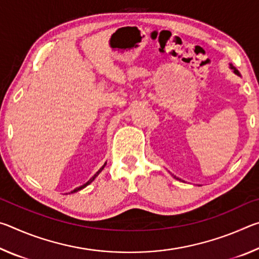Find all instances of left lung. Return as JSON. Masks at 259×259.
Returning a JSON list of instances; mask_svg holds the SVG:
<instances>
[{
  "mask_svg": "<svg viewBox=\"0 0 259 259\" xmlns=\"http://www.w3.org/2000/svg\"><path fill=\"white\" fill-rule=\"evenodd\" d=\"M230 68L232 69V71H233V73L234 74H236V75H238V76H241V74H240V72L238 71V69H236L234 66H233V65H232V64H230ZM175 178H176V176H174ZM176 179H178V181H182V179H179V178H176Z\"/></svg>",
  "mask_w": 259,
  "mask_h": 259,
  "instance_id": "left-lung-1",
  "label": "left lung"
}]
</instances>
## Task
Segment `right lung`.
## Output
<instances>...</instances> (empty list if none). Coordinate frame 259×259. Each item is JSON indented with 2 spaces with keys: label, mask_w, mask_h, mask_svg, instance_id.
<instances>
[{
  "label": "right lung",
  "mask_w": 259,
  "mask_h": 259,
  "mask_svg": "<svg viewBox=\"0 0 259 259\" xmlns=\"http://www.w3.org/2000/svg\"><path fill=\"white\" fill-rule=\"evenodd\" d=\"M105 165H106V162H105V163H104V165L102 166V168H100L99 170H98V171L97 172H96L95 175H94V177L93 178H90L89 179V181H88L85 184H83V185L82 186H80V187H76L75 188V190H73L71 193H75V192H78V191H81L82 190V188H84V187H87L88 185H89V184H91V183H93L94 181H95V179H96V177H97L98 176V175L100 174V172H102V170L105 168Z\"/></svg>",
  "instance_id": "1"
}]
</instances>
